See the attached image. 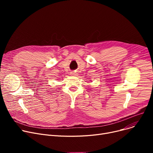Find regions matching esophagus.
Returning <instances> with one entry per match:
<instances>
[{"label": "esophagus", "mask_w": 153, "mask_h": 153, "mask_svg": "<svg viewBox=\"0 0 153 153\" xmlns=\"http://www.w3.org/2000/svg\"><path fill=\"white\" fill-rule=\"evenodd\" d=\"M76 73H75V72H74V71H72V72H71V76H76Z\"/></svg>", "instance_id": "1"}]
</instances>
